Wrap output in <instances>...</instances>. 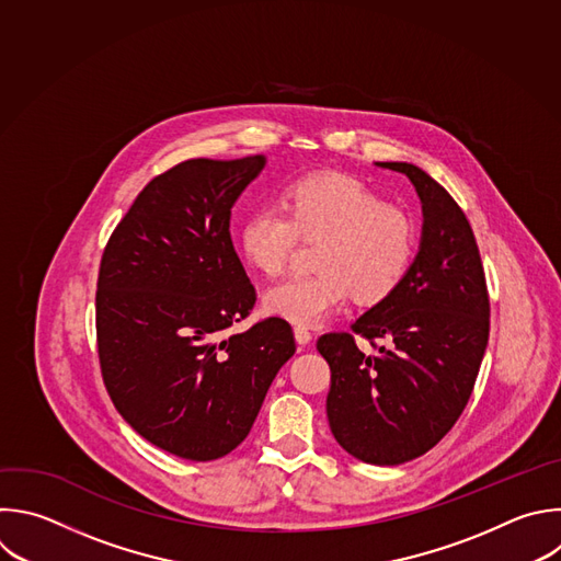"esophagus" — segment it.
Segmentation results:
<instances>
[{"mask_svg": "<svg viewBox=\"0 0 561 561\" xmlns=\"http://www.w3.org/2000/svg\"><path fill=\"white\" fill-rule=\"evenodd\" d=\"M295 339H297L299 345H308L312 341V332L308 328H304V325H297L295 328Z\"/></svg>", "mask_w": 561, "mask_h": 561, "instance_id": "34e87169", "label": "esophagus"}]
</instances>
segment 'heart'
<instances>
[{
    "instance_id": "b5f03b06",
    "label": "heart",
    "mask_w": 561,
    "mask_h": 561,
    "mask_svg": "<svg viewBox=\"0 0 561 561\" xmlns=\"http://www.w3.org/2000/svg\"><path fill=\"white\" fill-rule=\"evenodd\" d=\"M299 240L317 242L314 273L295 275L264 293L266 312L317 325L350 295L358 304L390 297L405 279L419 247L414 216L386 203L345 173L293 182L282 207L264 205L240 227V251L260 273L282 275Z\"/></svg>"
}]
</instances>
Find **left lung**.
I'll return each mask as SVG.
<instances>
[{"instance_id": "8db88e82", "label": "left lung", "mask_w": 561, "mask_h": 561, "mask_svg": "<svg viewBox=\"0 0 561 561\" xmlns=\"http://www.w3.org/2000/svg\"><path fill=\"white\" fill-rule=\"evenodd\" d=\"M405 173L423 205L421 249L403 284L363 312L352 332H328L317 350L330 365L325 399L336 443L369 465L427 454L456 425L473 392L489 341V293L471 225L430 173ZM378 352L365 355L353 334ZM377 337L391 345L377 346Z\"/></svg>"}]
</instances>
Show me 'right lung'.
Segmentation results:
<instances>
[{"instance_id":"1","label":"right lung","mask_w":561,"mask_h":561,"mask_svg":"<svg viewBox=\"0 0 561 561\" xmlns=\"http://www.w3.org/2000/svg\"><path fill=\"white\" fill-rule=\"evenodd\" d=\"M264 156L184 160L147 182L116 225L96 282L103 383L151 445L207 462L251 432L279 367L288 321L229 332L255 306L231 240V207Z\"/></svg>"}]
</instances>
